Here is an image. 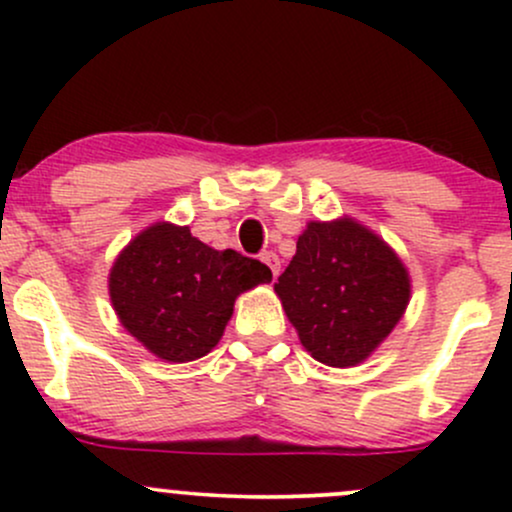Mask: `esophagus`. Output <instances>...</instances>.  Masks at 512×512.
<instances>
[{
	"instance_id": "1",
	"label": "esophagus",
	"mask_w": 512,
	"mask_h": 512,
	"mask_svg": "<svg viewBox=\"0 0 512 512\" xmlns=\"http://www.w3.org/2000/svg\"><path fill=\"white\" fill-rule=\"evenodd\" d=\"M262 262H264V264H267V267H269V269H272V274H274V276H279L281 262H279V255H276V252H272V250L262 252Z\"/></svg>"
}]
</instances>
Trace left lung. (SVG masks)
Listing matches in <instances>:
<instances>
[{
    "label": "left lung",
    "mask_w": 512,
    "mask_h": 512,
    "mask_svg": "<svg viewBox=\"0 0 512 512\" xmlns=\"http://www.w3.org/2000/svg\"><path fill=\"white\" fill-rule=\"evenodd\" d=\"M303 349L354 368L390 337L411 298L402 257L361 221H310L274 284Z\"/></svg>",
    "instance_id": "8db88e82"
}]
</instances>
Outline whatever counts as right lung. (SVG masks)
Wrapping results in <instances>:
<instances>
[{
    "label": "right lung",
    "mask_w": 512,
    "mask_h": 512,
    "mask_svg": "<svg viewBox=\"0 0 512 512\" xmlns=\"http://www.w3.org/2000/svg\"><path fill=\"white\" fill-rule=\"evenodd\" d=\"M272 272L236 250H214L190 226L156 221L137 233L108 274L120 325L161 361L187 363L221 342L240 293Z\"/></svg>",
    "instance_id": "obj_1"
}]
</instances>
